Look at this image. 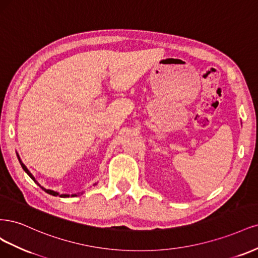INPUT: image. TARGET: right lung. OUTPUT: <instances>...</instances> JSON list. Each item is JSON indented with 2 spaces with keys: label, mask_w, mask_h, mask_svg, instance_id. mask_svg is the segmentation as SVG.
<instances>
[{
  "label": "right lung",
  "mask_w": 258,
  "mask_h": 258,
  "mask_svg": "<svg viewBox=\"0 0 258 258\" xmlns=\"http://www.w3.org/2000/svg\"><path fill=\"white\" fill-rule=\"evenodd\" d=\"M18 160H19V163H20V165H21V167L23 168V170H24V171H26V172H27V173L29 174V176H30V178H31L32 180H34V181H35V178L32 176V173H31V172H30V171L28 170V168H27V167H26V166H24V165H23V163L21 162V160H20V157H19V155H18ZM35 182H36V181H35ZM36 183H37V182H36ZM37 184H38V183H37ZM38 185H39V184H38ZM39 186H40V185H39ZM40 187H41V188H43V189L45 190V192H46V193H48V194H50V195H53V196H57V195H59L60 197H69V196H70V195H66V194H61V195H60L59 193H56V192H54V190H51V189H46V188H44L43 186H40ZM72 196L74 197V196H77V195H76V194H74V195H72Z\"/></svg>",
  "instance_id": "add662e5"
}]
</instances>
